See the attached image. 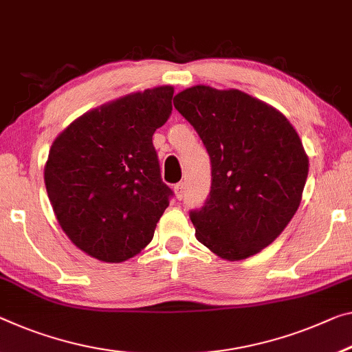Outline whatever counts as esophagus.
<instances>
[{"mask_svg":"<svg viewBox=\"0 0 352 352\" xmlns=\"http://www.w3.org/2000/svg\"><path fill=\"white\" fill-rule=\"evenodd\" d=\"M184 192H186V184H184V182L176 184V186H175V195H176L177 199H182Z\"/></svg>","mask_w":352,"mask_h":352,"instance_id":"1","label":"esophagus"}]
</instances>
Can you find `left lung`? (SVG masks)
<instances>
[{"label":"left lung","mask_w":352,"mask_h":352,"mask_svg":"<svg viewBox=\"0 0 352 352\" xmlns=\"http://www.w3.org/2000/svg\"><path fill=\"white\" fill-rule=\"evenodd\" d=\"M175 99L212 166L209 198L190 212L195 236L228 261L256 255L300 204L308 157L299 135L277 108L239 89L197 85Z\"/></svg>","instance_id":"8db88e82"}]
</instances>
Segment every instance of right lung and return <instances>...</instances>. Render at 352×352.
I'll list each match as a JSON object with an SVG mask.
<instances>
[{
	"instance_id": "obj_1",
	"label": "right lung",
	"mask_w": 352,
	"mask_h": 352,
	"mask_svg": "<svg viewBox=\"0 0 352 352\" xmlns=\"http://www.w3.org/2000/svg\"><path fill=\"white\" fill-rule=\"evenodd\" d=\"M170 85L132 93L77 118L53 142L44 168L58 223L86 255L122 263L153 241L170 204L155 129L171 115Z\"/></svg>"
}]
</instances>
